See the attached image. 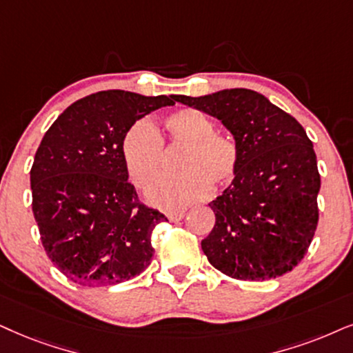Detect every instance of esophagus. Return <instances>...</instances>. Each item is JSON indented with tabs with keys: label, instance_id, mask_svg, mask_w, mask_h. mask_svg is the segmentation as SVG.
Instances as JSON below:
<instances>
[{
	"label": "esophagus",
	"instance_id": "34e87169",
	"mask_svg": "<svg viewBox=\"0 0 353 353\" xmlns=\"http://www.w3.org/2000/svg\"><path fill=\"white\" fill-rule=\"evenodd\" d=\"M169 221H181L185 216V210H169L166 213Z\"/></svg>",
	"mask_w": 353,
	"mask_h": 353
}]
</instances>
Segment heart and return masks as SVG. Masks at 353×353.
Returning <instances> with one entry per match:
<instances>
[{
    "label": "heart",
    "mask_w": 353,
    "mask_h": 353,
    "mask_svg": "<svg viewBox=\"0 0 353 353\" xmlns=\"http://www.w3.org/2000/svg\"><path fill=\"white\" fill-rule=\"evenodd\" d=\"M164 137L172 148H184L176 177H159L145 192L150 203L164 208L182 207L207 197L212 182L228 185L239 164L233 138L215 132V123L197 109H181L164 122ZM122 154L133 184L145 187L161 172L163 138L148 120L133 123L125 133Z\"/></svg>",
    "instance_id": "obj_1"
}]
</instances>
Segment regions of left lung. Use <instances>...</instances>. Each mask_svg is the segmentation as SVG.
Returning <instances> with one entry per match:
<instances>
[{
    "label": "left lung",
    "mask_w": 353,
    "mask_h": 353,
    "mask_svg": "<svg viewBox=\"0 0 353 353\" xmlns=\"http://www.w3.org/2000/svg\"><path fill=\"white\" fill-rule=\"evenodd\" d=\"M216 117L239 150L233 182L210 202L215 226L202 251L238 280H270L296 267L318 226L321 177L313 143L298 120L244 88L176 96Z\"/></svg>",
    "instance_id": "1"
}]
</instances>
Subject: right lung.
Returning a JSON list of instances; mask_svg holds the SVG:
<instances>
[{
    "label": "right lung",
    "mask_w": 353,
    "mask_h": 353,
    "mask_svg": "<svg viewBox=\"0 0 353 353\" xmlns=\"http://www.w3.org/2000/svg\"><path fill=\"white\" fill-rule=\"evenodd\" d=\"M176 94L101 91L58 115L30 169L32 212L53 265L83 287H110L141 274L151 233L168 218L138 202L122 143L137 120L172 105Z\"/></svg>",
    "instance_id": "right-lung-1"
}]
</instances>
